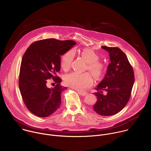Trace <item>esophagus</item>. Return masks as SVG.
I'll use <instances>...</instances> for the list:
<instances>
[{
  "mask_svg": "<svg viewBox=\"0 0 151 151\" xmlns=\"http://www.w3.org/2000/svg\"><path fill=\"white\" fill-rule=\"evenodd\" d=\"M77 92H78V93L79 95H81V96H85V95H87V93H85V92H83V91H77Z\"/></svg>",
  "mask_w": 151,
  "mask_h": 151,
  "instance_id": "34e87169",
  "label": "esophagus"
}]
</instances>
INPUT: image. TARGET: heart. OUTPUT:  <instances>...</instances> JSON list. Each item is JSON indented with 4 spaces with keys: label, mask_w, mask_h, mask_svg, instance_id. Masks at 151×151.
I'll return each mask as SVG.
<instances>
[{
    "label": "heart",
    "mask_w": 151,
    "mask_h": 151,
    "mask_svg": "<svg viewBox=\"0 0 151 151\" xmlns=\"http://www.w3.org/2000/svg\"><path fill=\"white\" fill-rule=\"evenodd\" d=\"M75 55L73 50H69L64 54L61 58V67L64 70H68L70 69ZM82 57L88 63V69L94 76L99 78L101 77L104 70V65L98 61V55L91 50L83 49L81 51ZM93 78L89 72L79 73L72 72L64 77V83L70 87L78 91L83 90L90 87L93 84Z\"/></svg>",
    "instance_id": "obj_1"
}]
</instances>
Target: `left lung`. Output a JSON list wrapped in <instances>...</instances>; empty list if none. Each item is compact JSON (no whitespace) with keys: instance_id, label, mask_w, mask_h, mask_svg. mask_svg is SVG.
I'll return each mask as SVG.
<instances>
[{"instance_id":"left-lung-1","label":"left lung","mask_w":151,"mask_h":151,"mask_svg":"<svg viewBox=\"0 0 151 151\" xmlns=\"http://www.w3.org/2000/svg\"><path fill=\"white\" fill-rule=\"evenodd\" d=\"M109 54L111 63L103 79L94 93L97 100L93 109L102 116H111L121 111L130 98L134 75L125 54L119 48L103 46ZM106 92V95L102 93Z\"/></svg>"}]
</instances>
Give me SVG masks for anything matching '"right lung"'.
Here are the masks:
<instances>
[{
	"label": "right lung",
	"mask_w": 151,
	"mask_h": 151,
	"mask_svg": "<svg viewBox=\"0 0 151 151\" xmlns=\"http://www.w3.org/2000/svg\"><path fill=\"white\" fill-rule=\"evenodd\" d=\"M76 43L73 40L47 39L36 41L29 46L21 61L19 88L27 108L39 117H47L61 104V93L67 89L60 85L61 79L57 73L60 70V56ZM57 85L50 89L48 79Z\"/></svg>",
	"instance_id": "add662e5"
}]
</instances>
